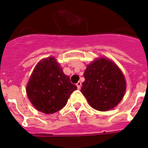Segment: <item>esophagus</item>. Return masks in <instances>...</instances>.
<instances>
[{
  "label": "esophagus",
  "mask_w": 148,
  "mask_h": 148,
  "mask_svg": "<svg viewBox=\"0 0 148 148\" xmlns=\"http://www.w3.org/2000/svg\"><path fill=\"white\" fill-rule=\"evenodd\" d=\"M76 86H77V88H79V89H80V88H81V86H82L81 82H78L77 83H76Z\"/></svg>",
  "instance_id": "34e87169"
}]
</instances>
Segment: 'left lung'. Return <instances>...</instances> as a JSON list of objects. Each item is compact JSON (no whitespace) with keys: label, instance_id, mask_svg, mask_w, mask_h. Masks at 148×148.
<instances>
[{"label":"left lung","instance_id":"8db88e82","mask_svg":"<svg viewBox=\"0 0 148 148\" xmlns=\"http://www.w3.org/2000/svg\"><path fill=\"white\" fill-rule=\"evenodd\" d=\"M81 92L94 109L106 112L121 101L126 90L125 76L116 64L99 58L87 66Z\"/></svg>","mask_w":148,"mask_h":148}]
</instances>
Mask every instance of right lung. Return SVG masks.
Wrapping results in <instances>:
<instances>
[{"instance_id":"1","label":"right lung","mask_w":148,"mask_h":148,"mask_svg":"<svg viewBox=\"0 0 148 148\" xmlns=\"http://www.w3.org/2000/svg\"><path fill=\"white\" fill-rule=\"evenodd\" d=\"M77 87L70 82L54 57L37 63L27 85V96L32 105L45 114H53L67 103Z\"/></svg>"}]
</instances>
